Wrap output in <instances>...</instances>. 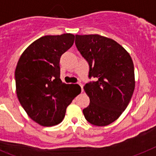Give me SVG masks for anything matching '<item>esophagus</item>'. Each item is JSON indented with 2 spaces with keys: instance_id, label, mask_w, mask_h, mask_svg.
<instances>
[{
  "instance_id": "obj_1",
  "label": "esophagus",
  "mask_w": 156,
  "mask_h": 156,
  "mask_svg": "<svg viewBox=\"0 0 156 156\" xmlns=\"http://www.w3.org/2000/svg\"><path fill=\"white\" fill-rule=\"evenodd\" d=\"M79 85L80 86V87H81V92H83V85H82V83H79Z\"/></svg>"
}]
</instances>
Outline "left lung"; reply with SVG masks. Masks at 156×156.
Instances as JSON below:
<instances>
[{
  "label": "left lung",
  "instance_id": "left-lung-1",
  "mask_svg": "<svg viewBox=\"0 0 156 156\" xmlns=\"http://www.w3.org/2000/svg\"><path fill=\"white\" fill-rule=\"evenodd\" d=\"M76 46L89 65L83 87L90 99L83 115L96 126H107L126 109L135 89L134 64L129 53L114 40L100 35H76Z\"/></svg>",
  "mask_w": 156,
  "mask_h": 156
}]
</instances>
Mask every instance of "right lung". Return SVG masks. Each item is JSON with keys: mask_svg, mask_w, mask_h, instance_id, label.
Here are the masks:
<instances>
[{"mask_svg": "<svg viewBox=\"0 0 156 156\" xmlns=\"http://www.w3.org/2000/svg\"><path fill=\"white\" fill-rule=\"evenodd\" d=\"M74 40L71 33L44 36L31 44L18 60L17 98L28 115L41 126L60 123L67 107L81 92L78 84H66L60 78V56Z\"/></svg>", "mask_w": 156, "mask_h": 156, "instance_id": "right-lung-1", "label": "right lung"}]
</instances>
